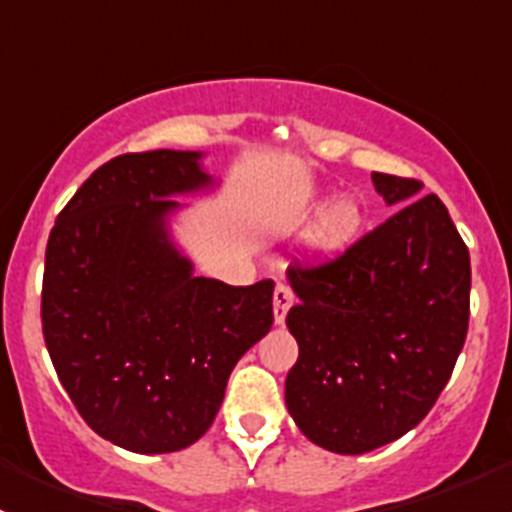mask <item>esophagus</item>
Instances as JSON below:
<instances>
[{"mask_svg": "<svg viewBox=\"0 0 512 512\" xmlns=\"http://www.w3.org/2000/svg\"><path fill=\"white\" fill-rule=\"evenodd\" d=\"M294 304V294L287 285H277L275 287V297H272V309H275V324L285 322L289 307Z\"/></svg>", "mask_w": 512, "mask_h": 512, "instance_id": "1", "label": "esophagus"}]
</instances>
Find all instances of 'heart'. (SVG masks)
<instances>
[{"mask_svg":"<svg viewBox=\"0 0 512 512\" xmlns=\"http://www.w3.org/2000/svg\"><path fill=\"white\" fill-rule=\"evenodd\" d=\"M324 200V193H314L307 200L309 208H317ZM361 225H364V210L359 200L352 195H339L337 200L327 205L317 215L307 232V247L312 257H334L347 250L359 237Z\"/></svg>","mask_w":512,"mask_h":512,"instance_id":"obj_1","label":"heart"}]
</instances>
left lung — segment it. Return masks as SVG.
I'll return each instance as SVG.
<instances>
[{"mask_svg": "<svg viewBox=\"0 0 512 512\" xmlns=\"http://www.w3.org/2000/svg\"><path fill=\"white\" fill-rule=\"evenodd\" d=\"M396 210L347 252L292 265L299 302L287 327L299 344L285 381L299 431L327 451L359 456L426 418L461 354L471 314V255L438 195L371 173Z\"/></svg>", "mask_w": 512, "mask_h": 512, "instance_id": "obj_1", "label": "left lung"}]
</instances>
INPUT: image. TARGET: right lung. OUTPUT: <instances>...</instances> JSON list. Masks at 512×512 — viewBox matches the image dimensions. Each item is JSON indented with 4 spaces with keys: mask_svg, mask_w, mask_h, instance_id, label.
<instances>
[{
    "mask_svg": "<svg viewBox=\"0 0 512 512\" xmlns=\"http://www.w3.org/2000/svg\"><path fill=\"white\" fill-rule=\"evenodd\" d=\"M198 151L118 156L91 173L46 245L41 327L84 421L133 453L198 441L230 371L270 332L275 282L195 277L173 245L175 195L213 188Z\"/></svg>",
    "mask_w": 512,
    "mask_h": 512,
    "instance_id": "obj_1",
    "label": "right lung"
}]
</instances>
